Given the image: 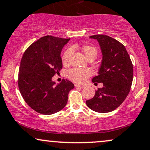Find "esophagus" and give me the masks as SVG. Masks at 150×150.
<instances>
[{"instance_id":"1","label":"esophagus","mask_w":150,"mask_h":150,"mask_svg":"<svg viewBox=\"0 0 150 150\" xmlns=\"http://www.w3.org/2000/svg\"><path fill=\"white\" fill-rule=\"evenodd\" d=\"M75 87H80V88H82V89H83V88H84V86L80 85V84H75Z\"/></svg>"}]
</instances>
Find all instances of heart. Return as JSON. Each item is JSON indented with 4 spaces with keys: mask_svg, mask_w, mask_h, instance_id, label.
Segmentation results:
<instances>
[{
    "mask_svg": "<svg viewBox=\"0 0 150 150\" xmlns=\"http://www.w3.org/2000/svg\"><path fill=\"white\" fill-rule=\"evenodd\" d=\"M77 48L76 45H73L70 49H67L62 55V63L64 66H68L70 62V57L71 56L72 50H75ZM81 50L83 52L86 58L89 60H94L98 56L97 49L90 45H85L81 47ZM91 71L86 69H79V68H73L67 73V77L74 82L82 84L85 82L86 79L91 75Z\"/></svg>",
    "mask_w": 150,
    "mask_h": 150,
    "instance_id": "heart-1",
    "label": "heart"
}]
</instances>
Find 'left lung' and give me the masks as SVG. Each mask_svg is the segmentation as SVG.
Returning a JSON list of instances; mask_svg holds the SVG:
<instances>
[{"label":"left lung","instance_id":"8db88e82","mask_svg":"<svg viewBox=\"0 0 150 150\" xmlns=\"http://www.w3.org/2000/svg\"><path fill=\"white\" fill-rule=\"evenodd\" d=\"M89 38L98 40L103 54L98 75L92 82H102L103 86L98 88L86 103L97 112H110L118 108L129 94L133 82V64L125 47L117 40L105 35Z\"/></svg>","mask_w":150,"mask_h":150}]
</instances>
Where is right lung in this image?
<instances>
[{"mask_svg":"<svg viewBox=\"0 0 150 150\" xmlns=\"http://www.w3.org/2000/svg\"><path fill=\"white\" fill-rule=\"evenodd\" d=\"M69 40L46 35L32 43L23 53L18 86L23 100L37 112L52 115L66 105L74 84L66 79L55 85L52 79L62 68L61 52Z\"/></svg>","mask_w":150,"mask_h":150,"instance_id":"right-lung-1","label":"right lung"}]
</instances>
